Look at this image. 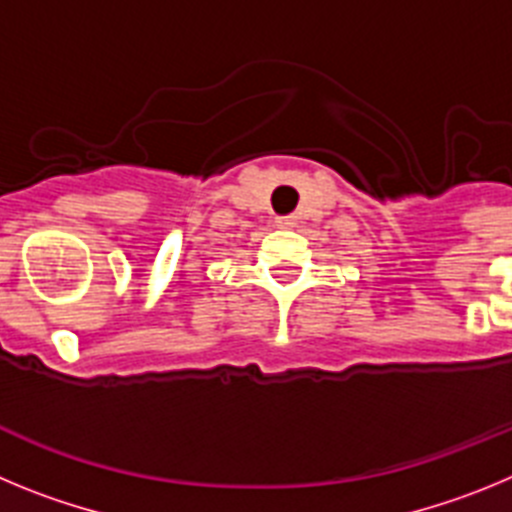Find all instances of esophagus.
<instances>
[{
	"label": "esophagus",
	"mask_w": 512,
	"mask_h": 512,
	"mask_svg": "<svg viewBox=\"0 0 512 512\" xmlns=\"http://www.w3.org/2000/svg\"><path fill=\"white\" fill-rule=\"evenodd\" d=\"M277 225H279V228H284V230L295 228L297 217L295 215H282V217H277Z\"/></svg>",
	"instance_id": "1"
}]
</instances>
